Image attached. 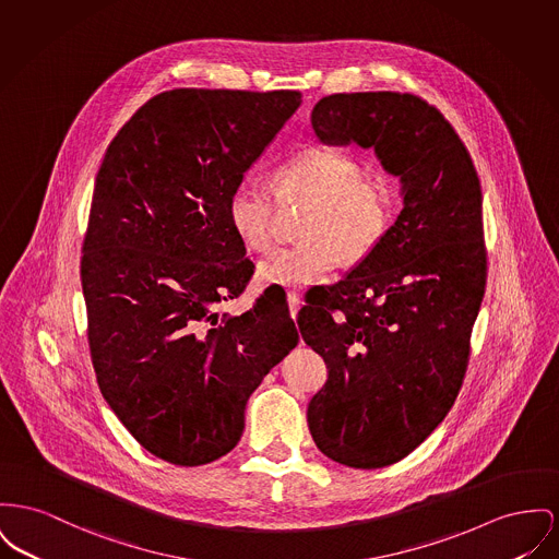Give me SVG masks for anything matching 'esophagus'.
Here are the masks:
<instances>
[{
	"label": "esophagus",
	"instance_id": "34e87169",
	"mask_svg": "<svg viewBox=\"0 0 559 559\" xmlns=\"http://www.w3.org/2000/svg\"><path fill=\"white\" fill-rule=\"evenodd\" d=\"M287 304H289V312H292V319L296 321L297 310H299V306H301V299L297 296L296 292H289L287 294Z\"/></svg>",
	"mask_w": 559,
	"mask_h": 559
}]
</instances>
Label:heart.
Returning <instances> with one entry per match:
<instances>
[{
	"label": "heart",
	"mask_w": 559,
	"mask_h": 559,
	"mask_svg": "<svg viewBox=\"0 0 559 559\" xmlns=\"http://www.w3.org/2000/svg\"><path fill=\"white\" fill-rule=\"evenodd\" d=\"M281 204L304 202L297 247L281 249L258 265L263 287L299 289L323 281L337 260L355 265L384 240L394 217V194L384 177H365L348 154L310 147L276 168L274 186L242 179L228 200V222L240 245L265 251Z\"/></svg>",
	"instance_id": "b5f03b06"
}]
</instances>
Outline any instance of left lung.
<instances>
[{
    "mask_svg": "<svg viewBox=\"0 0 559 559\" xmlns=\"http://www.w3.org/2000/svg\"><path fill=\"white\" fill-rule=\"evenodd\" d=\"M310 120L321 143L371 147L401 181L384 240L297 321L329 369L308 403L317 448L380 468L414 452L456 401L488 274L481 186L452 124L416 95H329Z\"/></svg>",
    "mask_w": 559,
    "mask_h": 559,
    "instance_id": "8db88e82",
    "label": "left lung"
}]
</instances>
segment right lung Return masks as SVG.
Segmentation results:
<instances>
[{"instance_id":"add662e5","label":"right lung","mask_w":559,"mask_h":559,"mask_svg":"<svg viewBox=\"0 0 559 559\" xmlns=\"http://www.w3.org/2000/svg\"><path fill=\"white\" fill-rule=\"evenodd\" d=\"M299 105L297 91L160 93L97 173L80 267L91 357L118 420L170 464L228 454L249 396L297 346L281 294L240 317L217 306L253 274L228 222L231 190Z\"/></svg>"}]
</instances>
